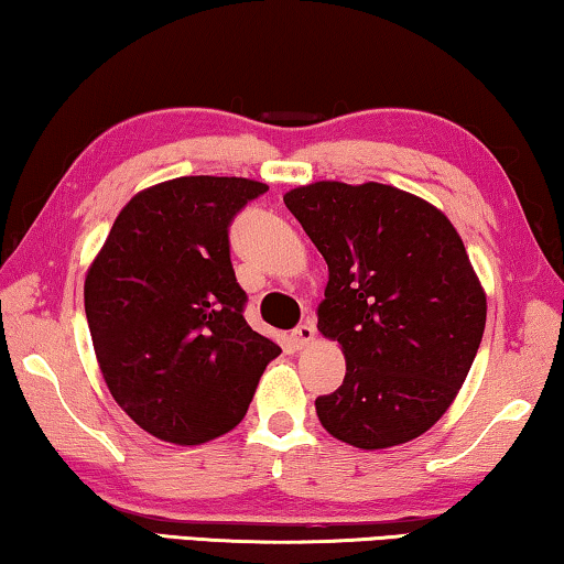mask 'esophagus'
Instances as JSON below:
<instances>
[{
    "label": "esophagus",
    "instance_id": "obj_1",
    "mask_svg": "<svg viewBox=\"0 0 564 564\" xmlns=\"http://www.w3.org/2000/svg\"><path fill=\"white\" fill-rule=\"evenodd\" d=\"M291 338H293V344L301 346V348L308 346V344H314L316 341V326L311 324V321H303V324H299L296 328H293Z\"/></svg>",
    "mask_w": 564,
    "mask_h": 564
}]
</instances>
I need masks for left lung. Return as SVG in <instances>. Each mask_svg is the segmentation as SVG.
Instances as JSON below:
<instances>
[{
    "mask_svg": "<svg viewBox=\"0 0 564 564\" xmlns=\"http://www.w3.org/2000/svg\"><path fill=\"white\" fill-rule=\"evenodd\" d=\"M328 265L318 330L341 344L346 377L316 399L328 434L387 449L452 406L475 361L487 299L442 210L381 183L321 181L283 195Z\"/></svg>",
    "mask_w": 564,
    "mask_h": 564,
    "instance_id": "left-lung-1",
    "label": "left lung"
}]
</instances>
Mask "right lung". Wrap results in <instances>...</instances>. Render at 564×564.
I'll return each mask as SVG.
<instances>
[{"label": "right lung", "instance_id": "1", "mask_svg": "<svg viewBox=\"0 0 564 564\" xmlns=\"http://www.w3.org/2000/svg\"><path fill=\"white\" fill-rule=\"evenodd\" d=\"M268 185L191 175L138 193L85 279V314L115 401L158 440L203 444L246 416L281 354L243 316L230 223Z\"/></svg>", "mask_w": 564, "mask_h": 564}]
</instances>
